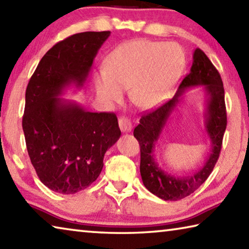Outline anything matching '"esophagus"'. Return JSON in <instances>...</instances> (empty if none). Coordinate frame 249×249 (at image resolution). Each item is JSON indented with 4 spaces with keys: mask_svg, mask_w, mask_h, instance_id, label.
<instances>
[{
    "mask_svg": "<svg viewBox=\"0 0 249 249\" xmlns=\"http://www.w3.org/2000/svg\"><path fill=\"white\" fill-rule=\"evenodd\" d=\"M118 122H119V127H120V130L122 132H130L132 130V124L131 121H130L128 118L125 117H120L119 120H118Z\"/></svg>",
    "mask_w": 249,
    "mask_h": 249,
    "instance_id": "34e87169",
    "label": "esophagus"
}]
</instances>
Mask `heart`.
I'll return each instance as SVG.
<instances>
[{
    "label": "heart",
    "instance_id": "obj_1",
    "mask_svg": "<svg viewBox=\"0 0 249 249\" xmlns=\"http://www.w3.org/2000/svg\"><path fill=\"white\" fill-rule=\"evenodd\" d=\"M107 66L95 72L96 91L113 105L129 88L132 103L152 109L168 99L185 67V55L175 43L134 39L121 44L108 56Z\"/></svg>",
    "mask_w": 249,
    "mask_h": 249
}]
</instances>
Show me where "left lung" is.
I'll list each match as a JSON object with an SVG mask.
<instances>
[{"label":"left lung","instance_id":"obj_1","mask_svg":"<svg viewBox=\"0 0 249 249\" xmlns=\"http://www.w3.org/2000/svg\"><path fill=\"white\" fill-rule=\"evenodd\" d=\"M199 86H203L207 95L206 131L211 142V153L203 166L193 175L175 177L158 166L154 157V148L172 113L177 109L184 92ZM226 124L222 78L204 52L196 48L193 53L191 71L182 80L175 96L154 111L142 116L140 124L134 128L133 136L140 144V173L144 186L164 201H178L192 194L206 181L216 164Z\"/></svg>","mask_w":249,"mask_h":249}]
</instances>
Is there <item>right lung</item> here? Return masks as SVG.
<instances>
[{
	"label": "right lung",
	"instance_id": "1",
	"mask_svg": "<svg viewBox=\"0 0 249 249\" xmlns=\"http://www.w3.org/2000/svg\"><path fill=\"white\" fill-rule=\"evenodd\" d=\"M110 32H84L54 45L40 59L25 93L23 131L40 182L75 194L97 180L106 151L121 136L115 113L90 112L63 96L84 88Z\"/></svg>",
	"mask_w": 249,
	"mask_h": 249
}]
</instances>
